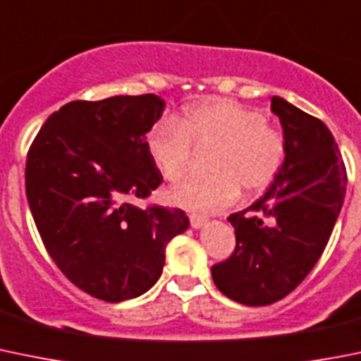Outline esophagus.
Instances as JSON below:
<instances>
[{
    "label": "esophagus",
    "instance_id": "1",
    "mask_svg": "<svg viewBox=\"0 0 361 361\" xmlns=\"http://www.w3.org/2000/svg\"><path fill=\"white\" fill-rule=\"evenodd\" d=\"M188 219H190V226L196 228V230H200V228H203L204 224L208 222V219L204 217V215H197V214H192L188 215Z\"/></svg>",
    "mask_w": 361,
    "mask_h": 361
}]
</instances>
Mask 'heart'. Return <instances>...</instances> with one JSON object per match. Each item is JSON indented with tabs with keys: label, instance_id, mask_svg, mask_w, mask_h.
<instances>
[{
	"label": "heart",
	"instance_id": "heart-1",
	"mask_svg": "<svg viewBox=\"0 0 361 361\" xmlns=\"http://www.w3.org/2000/svg\"><path fill=\"white\" fill-rule=\"evenodd\" d=\"M192 142L217 144L207 178L173 188L171 201L196 212H217L240 197H257L274 185L287 161V137L267 123L262 110L228 97L190 104L180 121L164 117L149 128L146 147L161 176L178 183L192 167Z\"/></svg>",
	"mask_w": 361,
	"mask_h": 361
}]
</instances>
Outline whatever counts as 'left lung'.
<instances>
[{"label": "left lung", "instance_id": "obj_1", "mask_svg": "<svg viewBox=\"0 0 361 361\" xmlns=\"http://www.w3.org/2000/svg\"><path fill=\"white\" fill-rule=\"evenodd\" d=\"M287 137V161L264 196L230 215L237 245L212 267L215 287L233 301L265 306L290 294L317 264L345 197L348 173L331 131L283 97L271 99Z\"/></svg>", "mask_w": 361, "mask_h": 361}]
</instances>
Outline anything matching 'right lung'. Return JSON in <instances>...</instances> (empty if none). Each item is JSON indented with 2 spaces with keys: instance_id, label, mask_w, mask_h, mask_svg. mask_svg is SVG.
I'll list each match as a JSON object with an SVG mask.
<instances>
[{
  "instance_id": "1",
  "label": "right lung",
  "mask_w": 361,
  "mask_h": 361,
  "mask_svg": "<svg viewBox=\"0 0 361 361\" xmlns=\"http://www.w3.org/2000/svg\"><path fill=\"white\" fill-rule=\"evenodd\" d=\"M164 106L154 94L71 101L42 124L26 157V197L49 257L106 302L149 290L167 244L188 228L180 208L135 203L164 181L146 147Z\"/></svg>"
}]
</instances>
